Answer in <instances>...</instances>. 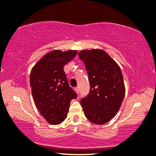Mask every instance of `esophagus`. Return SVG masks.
I'll list each match as a JSON object with an SVG mask.
<instances>
[{
  "instance_id": "1",
  "label": "esophagus",
  "mask_w": 156,
  "mask_h": 156,
  "mask_svg": "<svg viewBox=\"0 0 156 156\" xmlns=\"http://www.w3.org/2000/svg\"><path fill=\"white\" fill-rule=\"evenodd\" d=\"M75 90H76V91L77 92V94H78V93H79V88L76 87V88H75Z\"/></svg>"
}]
</instances>
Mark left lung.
<instances>
[{"label": "left lung", "instance_id": "left-lung-1", "mask_svg": "<svg viewBox=\"0 0 156 156\" xmlns=\"http://www.w3.org/2000/svg\"><path fill=\"white\" fill-rule=\"evenodd\" d=\"M78 57L86 66L90 91L80 100L87 119L96 125L110 121L123 101L125 87L121 69L102 50H82Z\"/></svg>", "mask_w": 156, "mask_h": 156}]
</instances>
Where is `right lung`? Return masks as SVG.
<instances>
[{"label": "right lung", "instance_id": "right-lung-1", "mask_svg": "<svg viewBox=\"0 0 156 156\" xmlns=\"http://www.w3.org/2000/svg\"><path fill=\"white\" fill-rule=\"evenodd\" d=\"M76 55V50H53L43 56L31 71L30 86L34 104L51 125L64 121L70 101L77 97L63 70Z\"/></svg>", "mask_w": 156, "mask_h": 156}]
</instances>
